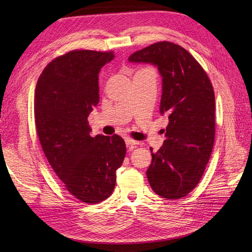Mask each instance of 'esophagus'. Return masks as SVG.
I'll list each match as a JSON object with an SVG mask.
<instances>
[{
    "label": "esophagus",
    "mask_w": 252,
    "mask_h": 252,
    "mask_svg": "<svg viewBox=\"0 0 252 252\" xmlns=\"http://www.w3.org/2000/svg\"><path fill=\"white\" fill-rule=\"evenodd\" d=\"M125 141H126V144L127 147H133V146H135L138 144V142L132 140V138H130V137H126Z\"/></svg>",
    "instance_id": "obj_1"
}]
</instances>
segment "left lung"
Masks as SVG:
<instances>
[{
  "mask_svg": "<svg viewBox=\"0 0 252 252\" xmlns=\"http://www.w3.org/2000/svg\"><path fill=\"white\" fill-rule=\"evenodd\" d=\"M156 66L162 78L160 114L169 125L165 141L146 171L153 190L167 199L185 197L199 183L212 153L216 99L206 71L183 47L157 42L129 57Z\"/></svg>",
  "mask_w": 252,
  "mask_h": 252,
  "instance_id": "obj_1",
  "label": "left lung"
}]
</instances>
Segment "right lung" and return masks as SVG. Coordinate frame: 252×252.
Masks as SVG:
<instances>
[{"label": "right lung", "instance_id": "1", "mask_svg": "<svg viewBox=\"0 0 252 252\" xmlns=\"http://www.w3.org/2000/svg\"><path fill=\"white\" fill-rule=\"evenodd\" d=\"M112 52L76 50L53 60L37 79L34 118L42 149L66 189L98 203L115 189L126 148L119 135H90L88 117L99 101L98 73Z\"/></svg>", "mask_w": 252, "mask_h": 252}]
</instances>
